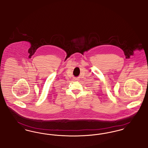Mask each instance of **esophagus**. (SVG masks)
<instances>
[{
    "instance_id": "1",
    "label": "esophagus",
    "mask_w": 148,
    "mask_h": 148,
    "mask_svg": "<svg viewBox=\"0 0 148 148\" xmlns=\"http://www.w3.org/2000/svg\"><path fill=\"white\" fill-rule=\"evenodd\" d=\"M75 80H77V79H75Z\"/></svg>"
}]
</instances>
